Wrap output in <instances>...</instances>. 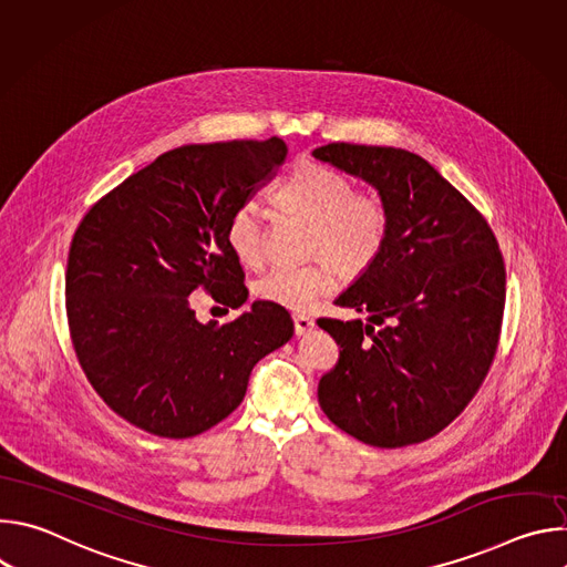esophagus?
Here are the masks:
<instances>
[{
	"instance_id": "esophagus-1",
	"label": "esophagus",
	"mask_w": 567,
	"mask_h": 567,
	"mask_svg": "<svg viewBox=\"0 0 567 567\" xmlns=\"http://www.w3.org/2000/svg\"><path fill=\"white\" fill-rule=\"evenodd\" d=\"M313 328V318L307 313H293V330L298 337L307 334Z\"/></svg>"
}]
</instances>
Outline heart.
Masks as SVG:
<instances>
[{"instance_id": "b5f03b06", "label": "heart", "mask_w": 567, "mask_h": 567, "mask_svg": "<svg viewBox=\"0 0 567 567\" xmlns=\"http://www.w3.org/2000/svg\"><path fill=\"white\" fill-rule=\"evenodd\" d=\"M278 206L311 224L307 265H276L254 280V293L274 305L305 309L316 298L332 293L339 274L359 278L383 256L392 213L374 190H357V182L330 166L305 164L280 186ZM226 247L247 267L265 258V221L254 202H241L226 221Z\"/></svg>"}]
</instances>
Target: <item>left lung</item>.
Instances as JSON below:
<instances>
[{
  "label": "left lung",
  "instance_id": "obj_1",
  "mask_svg": "<svg viewBox=\"0 0 567 567\" xmlns=\"http://www.w3.org/2000/svg\"><path fill=\"white\" fill-rule=\"evenodd\" d=\"M320 161L365 179L392 213L388 247L337 305L363 320L318 318L339 346L318 403L379 449L446 429L487 377L503 330L505 260L482 213L426 158L399 147L330 143Z\"/></svg>",
  "mask_w": 567,
  "mask_h": 567
}]
</instances>
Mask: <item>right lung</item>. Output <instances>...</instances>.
Segmentation results:
<instances>
[{
	"instance_id": "1",
	"label": "right lung",
	"mask_w": 567,
	"mask_h": 567,
	"mask_svg": "<svg viewBox=\"0 0 567 567\" xmlns=\"http://www.w3.org/2000/svg\"><path fill=\"white\" fill-rule=\"evenodd\" d=\"M282 138L184 145L156 156L78 224L64 274L78 363L107 406L168 440L195 437L245 399L254 365L285 346L293 320L256 300L217 326L195 293L239 307L245 271L226 247L230 213L285 164Z\"/></svg>"
}]
</instances>
